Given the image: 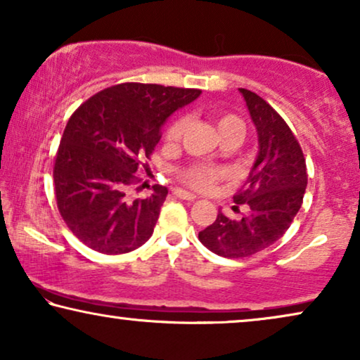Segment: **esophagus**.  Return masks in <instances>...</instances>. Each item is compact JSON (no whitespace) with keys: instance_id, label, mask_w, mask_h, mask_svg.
<instances>
[{"instance_id":"esophagus-1","label":"esophagus","mask_w":360,"mask_h":360,"mask_svg":"<svg viewBox=\"0 0 360 360\" xmlns=\"http://www.w3.org/2000/svg\"><path fill=\"white\" fill-rule=\"evenodd\" d=\"M174 195H176V198L184 199V200H194L195 198H198L195 194L189 193V191H184V189H174Z\"/></svg>"}]
</instances>
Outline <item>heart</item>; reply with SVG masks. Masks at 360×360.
Masks as SVG:
<instances>
[{
	"instance_id": "1",
	"label": "heart",
	"mask_w": 360,
	"mask_h": 360,
	"mask_svg": "<svg viewBox=\"0 0 360 360\" xmlns=\"http://www.w3.org/2000/svg\"><path fill=\"white\" fill-rule=\"evenodd\" d=\"M217 128L219 133L222 131H236L237 135L242 136L243 133V122L236 115H224L217 120ZM184 130V118H174L169 124L166 131V141H177L183 135ZM224 176L222 169H215V167H209L204 165H195L191 166L189 169L183 172L184 183L191 186V188L199 189V191H207L214 186L215 181H219Z\"/></svg>"
}]
</instances>
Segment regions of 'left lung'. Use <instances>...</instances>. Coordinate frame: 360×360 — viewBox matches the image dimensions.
<instances>
[{
    "instance_id": "left-lung-1",
    "label": "left lung",
    "mask_w": 360,
    "mask_h": 360,
    "mask_svg": "<svg viewBox=\"0 0 360 360\" xmlns=\"http://www.w3.org/2000/svg\"><path fill=\"white\" fill-rule=\"evenodd\" d=\"M238 90L258 138L255 162L240 193L233 195V207L247 205L248 212L233 220L219 210L215 222L199 232L204 247L227 258L255 255L283 237L308 184L303 151L285 120L257 94Z\"/></svg>"
}]
</instances>
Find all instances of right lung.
Wrapping results in <instances>:
<instances>
[{
  "label": "right lung",
  "mask_w": 360,
  "mask_h": 360,
  "mask_svg": "<svg viewBox=\"0 0 360 360\" xmlns=\"http://www.w3.org/2000/svg\"><path fill=\"white\" fill-rule=\"evenodd\" d=\"M198 89L120 84L90 97L67 122L54 165L56 199L72 233L95 252L136 250L153 236L165 186L131 199L141 160L161 140V127L194 102ZM145 166V165H143Z\"/></svg>",
  "instance_id": "obj_1"
}]
</instances>
